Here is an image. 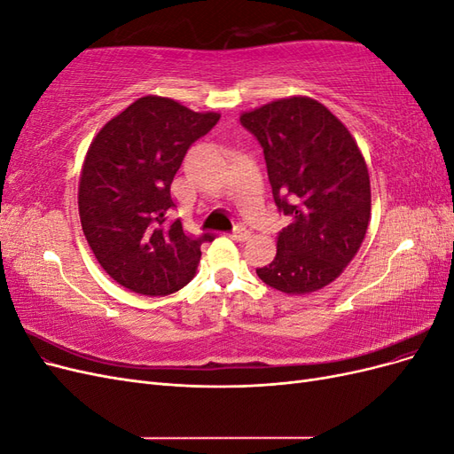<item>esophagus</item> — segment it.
Segmentation results:
<instances>
[{
    "instance_id": "1",
    "label": "esophagus",
    "mask_w": 454,
    "mask_h": 454,
    "mask_svg": "<svg viewBox=\"0 0 454 454\" xmlns=\"http://www.w3.org/2000/svg\"><path fill=\"white\" fill-rule=\"evenodd\" d=\"M252 237V232H250V229H246L244 225H239V227H235V231L231 232V239L232 240H239V242H246Z\"/></svg>"
}]
</instances>
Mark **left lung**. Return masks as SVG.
I'll list each match as a JSON object with an SVG mask.
<instances>
[{
	"label": "left lung",
	"instance_id": "left-lung-1",
	"mask_svg": "<svg viewBox=\"0 0 454 454\" xmlns=\"http://www.w3.org/2000/svg\"><path fill=\"white\" fill-rule=\"evenodd\" d=\"M263 147L272 197L292 217L272 263L257 277L274 290H322L358 254L371 217L369 172L348 129L307 96H292L240 115Z\"/></svg>",
	"mask_w": 454,
	"mask_h": 454
}]
</instances>
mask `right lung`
I'll list each match as a JSON object with an SVG mask.
<instances>
[{"label":"right lung","instance_id":"obj_1","mask_svg":"<svg viewBox=\"0 0 454 454\" xmlns=\"http://www.w3.org/2000/svg\"><path fill=\"white\" fill-rule=\"evenodd\" d=\"M219 114H197L172 98L144 96L96 134L81 168L79 217L102 269L142 295L174 294L195 277L204 232L191 237L170 185L187 149L208 134Z\"/></svg>","mask_w":454,"mask_h":454}]
</instances>
